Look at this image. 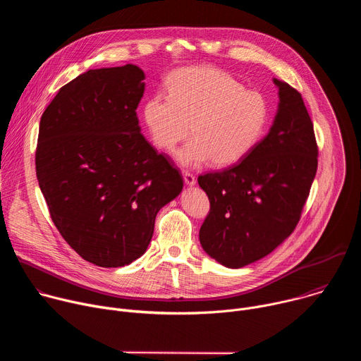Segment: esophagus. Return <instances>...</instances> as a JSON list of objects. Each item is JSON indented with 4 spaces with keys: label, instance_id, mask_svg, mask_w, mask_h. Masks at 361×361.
Here are the masks:
<instances>
[{
    "label": "esophagus",
    "instance_id": "obj_1",
    "mask_svg": "<svg viewBox=\"0 0 361 361\" xmlns=\"http://www.w3.org/2000/svg\"><path fill=\"white\" fill-rule=\"evenodd\" d=\"M183 178H184V183H185L187 185H190V187L194 185L195 181H197L195 177H194L191 173H184V174H183Z\"/></svg>",
    "mask_w": 361,
    "mask_h": 361
}]
</instances>
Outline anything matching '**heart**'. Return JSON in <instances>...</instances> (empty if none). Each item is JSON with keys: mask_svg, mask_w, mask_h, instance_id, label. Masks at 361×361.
Listing matches in <instances>:
<instances>
[{"mask_svg": "<svg viewBox=\"0 0 361 361\" xmlns=\"http://www.w3.org/2000/svg\"><path fill=\"white\" fill-rule=\"evenodd\" d=\"M169 94H151L142 106V120L159 148L173 151L194 135L178 152L184 167L212 160L231 166L243 160L263 138L270 121V101L259 90L216 67H187L167 80Z\"/></svg>", "mask_w": 361, "mask_h": 361, "instance_id": "b5f03b06", "label": "heart"}]
</instances>
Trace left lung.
Here are the masks:
<instances>
[{"mask_svg": "<svg viewBox=\"0 0 361 361\" xmlns=\"http://www.w3.org/2000/svg\"><path fill=\"white\" fill-rule=\"evenodd\" d=\"M273 81L280 102L269 134L237 164L198 177L210 200L200 243L228 269L263 259L294 231L317 171L319 148L301 94Z\"/></svg>", "mask_w": 361, "mask_h": 361, "instance_id": "obj_1", "label": "left lung"}]
</instances>
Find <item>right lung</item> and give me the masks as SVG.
<instances>
[{
	"mask_svg": "<svg viewBox=\"0 0 361 361\" xmlns=\"http://www.w3.org/2000/svg\"><path fill=\"white\" fill-rule=\"evenodd\" d=\"M144 78L133 64L88 70L60 88L39 121L35 170L51 220L99 267L141 257L157 213L183 190L171 160L140 133Z\"/></svg>",
	"mask_w": 361,
	"mask_h": 361,
	"instance_id": "obj_1",
	"label": "right lung"
}]
</instances>
